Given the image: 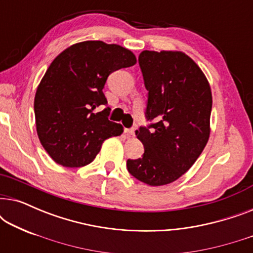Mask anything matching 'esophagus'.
Masks as SVG:
<instances>
[{
	"label": "esophagus",
	"instance_id": "1",
	"mask_svg": "<svg viewBox=\"0 0 253 253\" xmlns=\"http://www.w3.org/2000/svg\"><path fill=\"white\" fill-rule=\"evenodd\" d=\"M134 127H130V129H124V132H126L127 136H133L134 134Z\"/></svg>",
	"mask_w": 253,
	"mask_h": 253
}]
</instances>
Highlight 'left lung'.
I'll list each match as a JSON object with an SVG mask.
<instances>
[{
	"label": "left lung",
	"instance_id": "obj_1",
	"mask_svg": "<svg viewBox=\"0 0 253 253\" xmlns=\"http://www.w3.org/2000/svg\"><path fill=\"white\" fill-rule=\"evenodd\" d=\"M138 62L151 123L136 130L145 151L129 159L126 168L140 182L166 185L191 168L209 141L212 92L200 68L182 51L144 50Z\"/></svg>",
	"mask_w": 253,
	"mask_h": 253
}]
</instances>
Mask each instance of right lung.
Returning <instances> with one entry per match:
<instances>
[{
  "instance_id": "add662e5",
  "label": "right lung",
  "mask_w": 253,
  "mask_h": 253,
  "mask_svg": "<svg viewBox=\"0 0 253 253\" xmlns=\"http://www.w3.org/2000/svg\"><path fill=\"white\" fill-rule=\"evenodd\" d=\"M136 56L119 44L84 41L62 51L47 69L34 98L40 143L56 164L69 168L94 160L101 145L123 132L108 120L102 89L112 72L136 64Z\"/></svg>"
}]
</instances>
